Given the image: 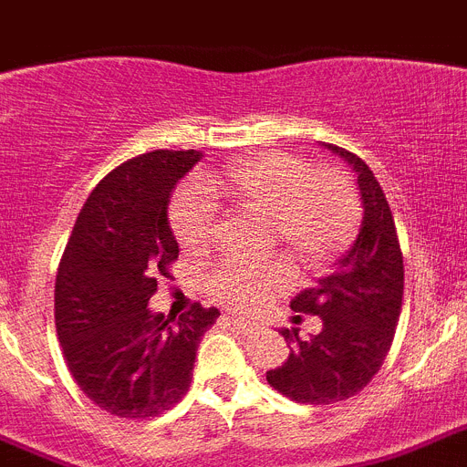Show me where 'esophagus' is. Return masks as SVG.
I'll return each mask as SVG.
<instances>
[{
    "label": "esophagus",
    "mask_w": 467,
    "mask_h": 467,
    "mask_svg": "<svg viewBox=\"0 0 467 467\" xmlns=\"http://www.w3.org/2000/svg\"><path fill=\"white\" fill-rule=\"evenodd\" d=\"M224 321H229V326L238 328L241 333H254V330L260 328L257 321H250V318H241V317H224Z\"/></svg>",
    "instance_id": "34e87169"
}]
</instances>
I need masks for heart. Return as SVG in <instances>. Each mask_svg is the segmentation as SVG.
Wrapping results in <instances>:
<instances>
[{"mask_svg": "<svg viewBox=\"0 0 467 467\" xmlns=\"http://www.w3.org/2000/svg\"><path fill=\"white\" fill-rule=\"evenodd\" d=\"M210 195L226 198L241 213L269 219L274 238H281L306 269L328 265L348 250L364 219L357 184L340 167L309 170L300 155L266 153L177 195L170 207V224L179 245L189 253H202L217 236V210ZM290 283L293 269L281 260L224 262L210 274L207 288L222 305L253 309Z\"/></svg>", "mask_w": 467, "mask_h": 467, "instance_id": "heart-1", "label": "heart"}]
</instances>
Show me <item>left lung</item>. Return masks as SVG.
Masks as SVG:
<instances>
[{"label": "left lung", "mask_w": 467, "mask_h": 467, "mask_svg": "<svg viewBox=\"0 0 467 467\" xmlns=\"http://www.w3.org/2000/svg\"><path fill=\"white\" fill-rule=\"evenodd\" d=\"M330 149L358 172L364 222L336 272L290 302L295 312L324 318L321 333L302 340L295 328L281 330L290 357L266 373L274 389L312 406L349 400L373 380L392 348L404 297V254L380 182L357 153Z\"/></svg>", "instance_id": "left-lung-1"}]
</instances>
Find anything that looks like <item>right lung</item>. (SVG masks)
I'll list each match as a JSON object with an SVG mask.
<instances>
[{"instance_id": "right-lung-1", "label": "right lung", "mask_w": 467, "mask_h": 467, "mask_svg": "<svg viewBox=\"0 0 467 467\" xmlns=\"http://www.w3.org/2000/svg\"><path fill=\"white\" fill-rule=\"evenodd\" d=\"M198 150H150L91 191L56 272V333L70 376L110 416H161L189 392L195 352L219 312L193 302L179 318L149 300L179 245L167 222L174 186Z\"/></svg>"}]
</instances>
